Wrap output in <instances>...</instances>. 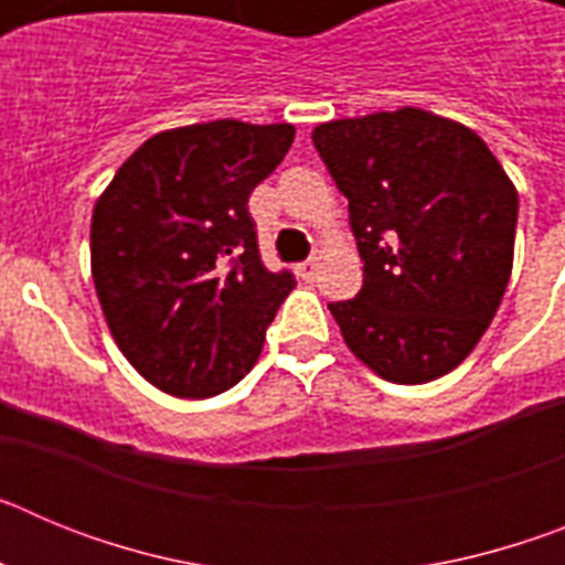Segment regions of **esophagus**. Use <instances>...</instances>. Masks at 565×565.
<instances>
[{
	"instance_id": "obj_1",
	"label": "esophagus",
	"mask_w": 565,
	"mask_h": 565,
	"mask_svg": "<svg viewBox=\"0 0 565 565\" xmlns=\"http://www.w3.org/2000/svg\"><path fill=\"white\" fill-rule=\"evenodd\" d=\"M317 268H319L317 257H311V259H306V263H302V266L297 268V274L302 279H313V277H317Z\"/></svg>"
}]
</instances>
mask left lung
<instances>
[{
	"mask_svg": "<svg viewBox=\"0 0 565 565\" xmlns=\"http://www.w3.org/2000/svg\"><path fill=\"white\" fill-rule=\"evenodd\" d=\"M364 259L362 291L331 302L353 356L424 384L483 337L515 259L518 189L481 135L402 107L313 127Z\"/></svg>",
	"mask_w": 565,
	"mask_h": 565,
	"instance_id": "1",
	"label": "left lung"
}]
</instances>
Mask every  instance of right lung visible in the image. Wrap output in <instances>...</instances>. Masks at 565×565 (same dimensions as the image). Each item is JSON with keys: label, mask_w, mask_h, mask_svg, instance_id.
<instances>
[{"label": "right lung", "mask_w": 565, "mask_h": 565, "mask_svg": "<svg viewBox=\"0 0 565 565\" xmlns=\"http://www.w3.org/2000/svg\"><path fill=\"white\" fill-rule=\"evenodd\" d=\"M294 132L234 118L163 129L98 194L89 266L104 319L127 362L169 396L234 387L297 286L263 266L246 206Z\"/></svg>", "instance_id": "add662e5"}]
</instances>
